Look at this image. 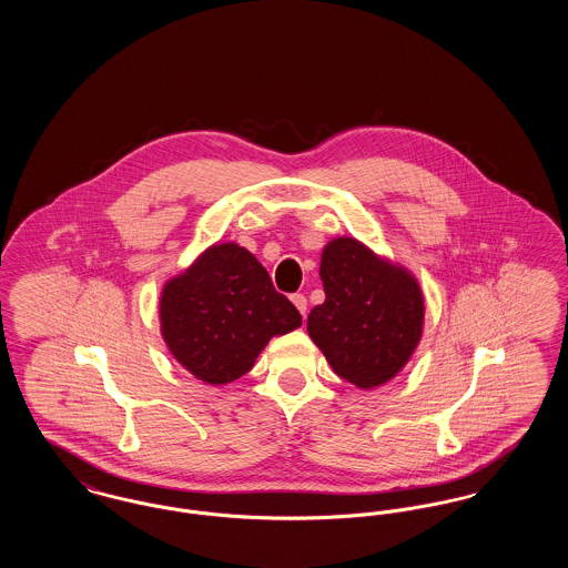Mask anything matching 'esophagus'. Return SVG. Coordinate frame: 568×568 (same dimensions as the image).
<instances>
[{
	"label": "esophagus",
	"mask_w": 568,
	"mask_h": 568,
	"mask_svg": "<svg viewBox=\"0 0 568 568\" xmlns=\"http://www.w3.org/2000/svg\"><path fill=\"white\" fill-rule=\"evenodd\" d=\"M292 302L296 304L297 311H300V313H302V317H304V315H306V306H308L306 297L302 296V294H294V296H292Z\"/></svg>",
	"instance_id": "34e87169"
}]
</instances>
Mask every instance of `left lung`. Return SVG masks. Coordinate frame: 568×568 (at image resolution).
I'll list each match as a JSON object with an SVG mask.
<instances>
[{
    "mask_svg": "<svg viewBox=\"0 0 568 568\" xmlns=\"http://www.w3.org/2000/svg\"><path fill=\"white\" fill-rule=\"evenodd\" d=\"M324 304L308 315V336L338 377L373 389L396 377L424 332L417 278L366 244L338 236L322 251Z\"/></svg>",
    "mask_w": 568,
    "mask_h": 568,
    "instance_id": "obj_1",
    "label": "left lung"
}]
</instances>
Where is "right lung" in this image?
<instances>
[{
    "mask_svg": "<svg viewBox=\"0 0 568 568\" xmlns=\"http://www.w3.org/2000/svg\"><path fill=\"white\" fill-rule=\"evenodd\" d=\"M160 325L185 371L209 385H225L246 375L272 336L296 329L302 317L253 253L216 243L165 281Z\"/></svg>",
    "mask_w": 568,
    "mask_h": 568,
    "instance_id": "1",
    "label": "right lung"
}]
</instances>
